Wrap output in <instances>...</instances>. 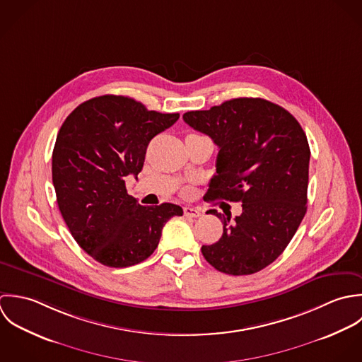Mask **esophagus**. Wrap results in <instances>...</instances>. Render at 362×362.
<instances>
[{"label":"esophagus","mask_w":362,"mask_h":362,"mask_svg":"<svg viewBox=\"0 0 362 362\" xmlns=\"http://www.w3.org/2000/svg\"><path fill=\"white\" fill-rule=\"evenodd\" d=\"M183 213H185L186 217L199 218L202 216V211L199 209H194V207H185Z\"/></svg>","instance_id":"obj_1"}]
</instances>
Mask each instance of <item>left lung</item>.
<instances>
[{"instance_id": "left-lung-1", "label": "left lung", "mask_w": 362, "mask_h": 362, "mask_svg": "<svg viewBox=\"0 0 362 362\" xmlns=\"http://www.w3.org/2000/svg\"><path fill=\"white\" fill-rule=\"evenodd\" d=\"M183 120L218 145L211 200L242 203V214L217 216L223 232L202 253L218 272L249 276L287 247L306 213L310 149L298 120L262 98H236L193 110Z\"/></svg>"}]
</instances>
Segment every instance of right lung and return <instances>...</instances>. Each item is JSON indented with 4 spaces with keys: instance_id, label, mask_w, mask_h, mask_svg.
Returning <instances> with one entry per match:
<instances>
[{
    "instance_id": "add662e5",
    "label": "right lung",
    "mask_w": 362,
    "mask_h": 362,
    "mask_svg": "<svg viewBox=\"0 0 362 362\" xmlns=\"http://www.w3.org/2000/svg\"><path fill=\"white\" fill-rule=\"evenodd\" d=\"M179 113L148 110L129 96L92 98L69 115L53 149L57 204L76 243L107 267H129L156 249L162 228L182 207H145L127 194L124 177L144 165L149 141Z\"/></svg>"
}]
</instances>
